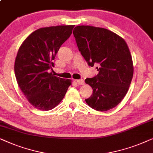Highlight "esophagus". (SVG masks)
<instances>
[{
  "label": "esophagus",
  "mask_w": 153,
  "mask_h": 153,
  "mask_svg": "<svg viewBox=\"0 0 153 153\" xmlns=\"http://www.w3.org/2000/svg\"><path fill=\"white\" fill-rule=\"evenodd\" d=\"M76 83L78 84L79 85H83L84 84H85V82H84V80L82 79H76Z\"/></svg>",
  "instance_id": "esophagus-1"
}]
</instances>
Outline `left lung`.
Here are the masks:
<instances>
[{"instance_id": "left-lung-1", "label": "left lung", "mask_w": 153, "mask_h": 153, "mask_svg": "<svg viewBox=\"0 0 153 153\" xmlns=\"http://www.w3.org/2000/svg\"><path fill=\"white\" fill-rule=\"evenodd\" d=\"M73 33L82 55L89 66L97 65L98 71L85 79L93 89L86 102L100 111L114 108L126 95L134 73L126 41L109 30L90 25H77Z\"/></svg>"}]
</instances>
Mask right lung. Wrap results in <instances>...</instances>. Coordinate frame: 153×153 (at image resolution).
I'll use <instances>...</instances> for the list:
<instances>
[{
  "mask_svg": "<svg viewBox=\"0 0 153 153\" xmlns=\"http://www.w3.org/2000/svg\"><path fill=\"white\" fill-rule=\"evenodd\" d=\"M74 25L42 27L21 45L14 63L17 83L28 102L37 109L51 110L62 100L71 79L56 77L48 70L60 46L68 39Z\"/></svg>",
  "mask_w": 153,
  "mask_h": 153,
  "instance_id": "1",
  "label": "right lung"
}]
</instances>
